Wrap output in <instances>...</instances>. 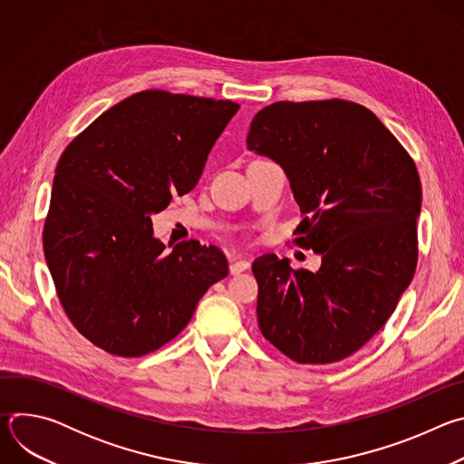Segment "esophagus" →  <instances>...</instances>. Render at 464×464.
I'll use <instances>...</instances> for the list:
<instances>
[{"mask_svg": "<svg viewBox=\"0 0 464 464\" xmlns=\"http://www.w3.org/2000/svg\"><path fill=\"white\" fill-rule=\"evenodd\" d=\"M249 266H251V264H249V260H246V258H237L235 262H231V266H229V272H231L233 276H237V274H240V272L247 270Z\"/></svg>", "mask_w": 464, "mask_h": 464, "instance_id": "esophagus-1", "label": "esophagus"}]
</instances>
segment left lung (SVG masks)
Wrapping results in <instances>:
<instances>
[{
  "instance_id": "obj_1",
  "label": "left lung",
  "mask_w": 464,
  "mask_h": 464,
  "mask_svg": "<svg viewBox=\"0 0 464 464\" xmlns=\"http://www.w3.org/2000/svg\"><path fill=\"white\" fill-rule=\"evenodd\" d=\"M247 149L277 161L301 213L295 244L321 268L253 262L262 336L297 363H334L385 324L417 268L422 188L415 161L362 104L279 101L251 121Z\"/></svg>"
}]
</instances>
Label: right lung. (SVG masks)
<instances>
[{"mask_svg": "<svg viewBox=\"0 0 464 464\" xmlns=\"http://www.w3.org/2000/svg\"><path fill=\"white\" fill-rule=\"evenodd\" d=\"M238 108L145 90L99 115L62 152L44 253L65 315L95 347L124 358L158 351L227 276L217 246L183 240L165 251L150 215L196 187Z\"/></svg>", "mask_w": 464, "mask_h": 464, "instance_id": "obj_1", "label": "right lung"}]
</instances>
